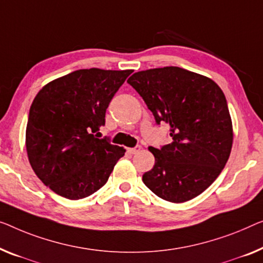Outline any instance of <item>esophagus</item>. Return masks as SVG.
Segmentation results:
<instances>
[{"mask_svg": "<svg viewBox=\"0 0 263 263\" xmlns=\"http://www.w3.org/2000/svg\"><path fill=\"white\" fill-rule=\"evenodd\" d=\"M142 150V146H140V145H137L136 147H130V148H127V151L130 152V154H132V155H135V154H138V152Z\"/></svg>", "mask_w": 263, "mask_h": 263, "instance_id": "esophagus-1", "label": "esophagus"}]
</instances>
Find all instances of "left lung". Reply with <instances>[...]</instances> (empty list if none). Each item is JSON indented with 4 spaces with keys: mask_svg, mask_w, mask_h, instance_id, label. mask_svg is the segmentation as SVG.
I'll return each mask as SVG.
<instances>
[{
    "mask_svg": "<svg viewBox=\"0 0 263 263\" xmlns=\"http://www.w3.org/2000/svg\"><path fill=\"white\" fill-rule=\"evenodd\" d=\"M154 113L170 126L172 142L150 146L155 165L143 182L172 203L195 198L226 166L233 146V123L224 93L210 78L179 67L140 70L127 79Z\"/></svg>",
    "mask_w": 263,
    "mask_h": 263,
    "instance_id": "1",
    "label": "left lung"
}]
</instances>
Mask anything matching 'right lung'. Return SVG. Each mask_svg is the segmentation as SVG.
I'll return each instance as SVG.
<instances>
[{"instance_id":"add662e5","label":"right lung","mask_w":263,"mask_h":263,"mask_svg":"<svg viewBox=\"0 0 263 263\" xmlns=\"http://www.w3.org/2000/svg\"><path fill=\"white\" fill-rule=\"evenodd\" d=\"M131 69H79L45 85L29 109L26 148L41 182L68 199L99 190L125 148L97 138L109 101Z\"/></svg>"}]
</instances>
